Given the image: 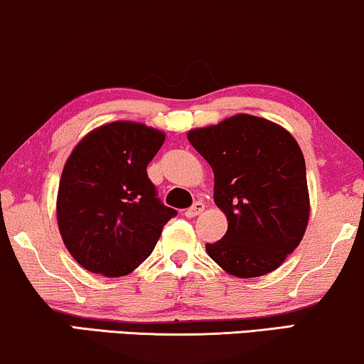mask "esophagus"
Returning a JSON list of instances; mask_svg holds the SVG:
<instances>
[{"mask_svg": "<svg viewBox=\"0 0 364 364\" xmlns=\"http://www.w3.org/2000/svg\"><path fill=\"white\" fill-rule=\"evenodd\" d=\"M203 208H205V205H203L202 202H196L191 208H187V210H186V213H183V215H186L187 218H193V217L200 215V213L203 212Z\"/></svg>", "mask_w": 364, "mask_h": 364, "instance_id": "esophagus-1", "label": "esophagus"}]
</instances>
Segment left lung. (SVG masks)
<instances>
[{"instance_id":"8db88e82","label":"left lung","mask_w":364,"mask_h":364,"mask_svg":"<svg viewBox=\"0 0 364 364\" xmlns=\"http://www.w3.org/2000/svg\"><path fill=\"white\" fill-rule=\"evenodd\" d=\"M213 171V200L225 213L223 238L207 243L218 267L238 278L267 275L305 235L310 217L306 167L287 129L237 114L187 134Z\"/></svg>"}]
</instances>
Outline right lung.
Here are the masks:
<instances>
[{"label": "right lung", "instance_id": "right-lung-1", "mask_svg": "<svg viewBox=\"0 0 364 364\" xmlns=\"http://www.w3.org/2000/svg\"><path fill=\"white\" fill-rule=\"evenodd\" d=\"M166 134L141 122L94 129L73 149L58 191V227L74 260L124 277L151 255L177 212L159 200L147 166Z\"/></svg>", "mask_w": 364, "mask_h": 364}]
</instances>
